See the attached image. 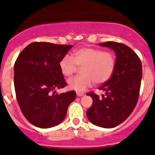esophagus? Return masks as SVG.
Segmentation results:
<instances>
[{
  "instance_id": "1",
  "label": "esophagus",
  "mask_w": 155,
  "mask_h": 155,
  "mask_svg": "<svg viewBox=\"0 0 155 155\" xmlns=\"http://www.w3.org/2000/svg\"><path fill=\"white\" fill-rule=\"evenodd\" d=\"M76 95H77L78 97H82V96H83L84 94L83 93H80V92H76Z\"/></svg>"
}]
</instances>
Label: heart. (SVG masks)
<instances>
[{
    "label": "heart",
    "instance_id": "1",
    "mask_svg": "<svg viewBox=\"0 0 155 155\" xmlns=\"http://www.w3.org/2000/svg\"><path fill=\"white\" fill-rule=\"evenodd\" d=\"M78 67H82V75L69 79L68 87L78 92H82L91 86L94 82L102 84L112 77L115 68V56L109 51L82 47L75 50L73 56L65 54L59 61V68L65 76H72Z\"/></svg>",
    "mask_w": 155,
    "mask_h": 155
}]
</instances>
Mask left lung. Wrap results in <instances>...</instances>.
Masks as SVG:
<instances>
[{
	"mask_svg": "<svg viewBox=\"0 0 155 155\" xmlns=\"http://www.w3.org/2000/svg\"><path fill=\"white\" fill-rule=\"evenodd\" d=\"M99 45L114 50L115 68L112 77L100 87V90L105 92L102 98L93 91L86 94L93 99L86 113L92 124L112 128L125 121L137 105L143 69L140 58L129 46L112 41Z\"/></svg>",
	"mask_w": 155,
	"mask_h": 155,
	"instance_id": "obj_1",
	"label": "left lung"
}]
</instances>
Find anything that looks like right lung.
Listing matches in <instances>:
<instances>
[{"instance_id": "add662e5", "label": "right lung", "mask_w": 155, "mask_h": 155, "mask_svg": "<svg viewBox=\"0 0 155 155\" xmlns=\"http://www.w3.org/2000/svg\"><path fill=\"white\" fill-rule=\"evenodd\" d=\"M72 46L34 42L26 46L15 61L16 99L22 114L33 125L49 128L60 124L66 117L69 105L76 98L75 91L54 94V89L68 85L59 61Z\"/></svg>"}]
</instances>
